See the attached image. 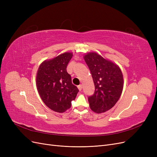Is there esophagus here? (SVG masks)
<instances>
[{"mask_svg":"<svg viewBox=\"0 0 157 157\" xmlns=\"http://www.w3.org/2000/svg\"><path fill=\"white\" fill-rule=\"evenodd\" d=\"M78 90H80V91H81L82 89V84L78 85Z\"/></svg>","mask_w":157,"mask_h":157,"instance_id":"obj_1","label":"esophagus"}]
</instances>
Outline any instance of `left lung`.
<instances>
[{
	"label": "left lung",
	"mask_w": 157,
	"mask_h": 157,
	"mask_svg": "<svg viewBox=\"0 0 157 157\" xmlns=\"http://www.w3.org/2000/svg\"><path fill=\"white\" fill-rule=\"evenodd\" d=\"M91 72L95 92L88 97L90 107L96 113L111 109L119 99L124 86L122 73L118 66L96 52L84 56Z\"/></svg>",
	"instance_id": "obj_1"
}]
</instances>
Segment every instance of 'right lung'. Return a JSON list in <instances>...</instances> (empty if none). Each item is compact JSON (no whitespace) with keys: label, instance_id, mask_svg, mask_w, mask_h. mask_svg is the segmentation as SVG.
I'll return each instance as SVG.
<instances>
[{"label":"right lung","instance_id":"add662e5","mask_svg":"<svg viewBox=\"0 0 157 157\" xmlns=\"http://www.w3.org/2000/svg\"><path fill=\"white\" fill-rule=\"evenodd\" d=\"M72 57L73 53L65 52L44 61L37 71L38 92L45 105L56 112L63 113L69 109L78 92L66 70Z\"/></svg>","mask_w":157,"mask_h":157}]
</instances>
